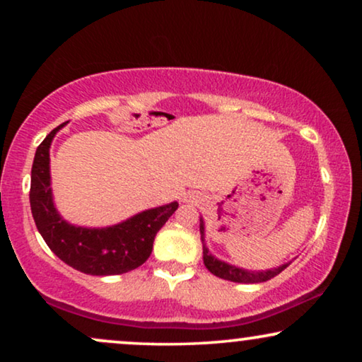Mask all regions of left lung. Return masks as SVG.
Masks as SVG:
<instances>
[{"label":"left lung","instance_id":"8db88e82","mask_svg":"<svg viewBox=\"0 0 362 362\" xmlns=\"http://www.w3.org/2000/svg\"><path fill=\"white\" fill-rule=\"evenodd\" d=\"M199 232H201V240H202V259H204V265L206 269L211 272L212 275L219 276V279L229 280V281H235V284H262V281H267L270 279H274L279 274H281L286 267L290 264H284L276 269H270V270H260V272H252V270H245L240 269V267L230 265L227 262H222L219 259H216L214 255L211 254L209 249H207L204 244V221L201 217V224H199Z\"/></svg>","mask_w":362,"mask_h":362}]
</instances>
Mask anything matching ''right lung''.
<instances>
[{"mask_svg":"<svg viewBox=\"0 0 362 362\" xmlns=\"http://www.w3.org/2000/svg\"><path fill=\"white\" fill-rule=\"evenodd\" d=\"M66 123L44 138L34 156L29 202L39 234L59 259L87 275H120L135 270L148 260L158 230L180 204L175 201L143 211L110 227L95 229L69 224L54 206L49 171V148Z\"/></svg>","mask_w":362,"mask_h":362,"instance_id":"1","label":"right lung"}]
</instances>
